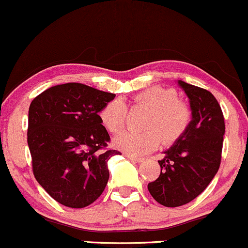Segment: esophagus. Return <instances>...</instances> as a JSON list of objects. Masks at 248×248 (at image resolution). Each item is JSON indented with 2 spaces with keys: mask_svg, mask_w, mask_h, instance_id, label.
I'll use <instances>...</instances> for the list:
<instances>
[{
  "mask_svg": "<svg viewBox=\"0 0 248 248\" xmlns=\"http://www.w3.org/2000/svg\"><path fill=\"white\" fill-rule=\"evenodd\" d=\"M126 156L134 162H142L143 161V157H141V156H135V155H130V154H126Z\"/></svg>",
  "mask_w": 248,
  "mask_h": 248,
  "instance_id": "34e87169",
  "label": "esophagus"
}]
</instances>
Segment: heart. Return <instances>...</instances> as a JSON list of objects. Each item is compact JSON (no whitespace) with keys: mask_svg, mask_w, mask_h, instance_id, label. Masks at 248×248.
<instances>
[{"mask_svg":"<svg viewBox=\"0 0 248 248\" xmlns=\"http://www.w3.org/2000/svg\"><path fill=\"white\" fill-rule=\"evenodd\" d=\"M133 102L149 109L145 121V132H124L114 140V145L124 153L141 155L165 145L176 142L186 134L193 120V110L184 100L179 99L175 89L151 87L135 95ZM127 108L120 99L106 103L99 118L108 132L119 133L124 127Z\"/></svg>","mask_w":248,"mask_h":248,"instance_id":"heart-1","label":"heart"}]
</instances>
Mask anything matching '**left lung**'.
Instances as JSON below:
<instances>
[{"label": "left lung", "mask_w": 248, "mask_h": 248, "mask_svg": "<svg viewBox=\"0 0 248 248\" xmlns=\"http://www.w3.org/2000/svg\"><path fill=\"white\" fill-rule=\"evenodd\" d=\"M179 84L190 101L192 124L165 152L159 178L148 184L152 197L166 207L186 205L206 189L220 167L225 134L224 114L214 95L184 81Z\"/></svg>", "instance_id": "obj_1"}]
</instances>
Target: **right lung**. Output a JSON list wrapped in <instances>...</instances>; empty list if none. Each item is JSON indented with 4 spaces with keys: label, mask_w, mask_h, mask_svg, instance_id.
Here are the masks:
<instances>
[{
    "label": "right lung",
    "mask_w": 248,
    "mask_h": 248,
    "mask_svg": "<svg viewBox=\"0 0 248 248\" xmlns=\"http://www.w3.org/2000/svg\"><path fill=\"white\" fill-rule=\"evenodd\" d=\"M114 97L70 82L50 87L31 103L27 140L32 173L61 205L86 207L107 185L108 160L121 153L107 148L110 138L99 111Z\"/></svg>",
    "instance_id": "obj_1"
}]
</instances>
